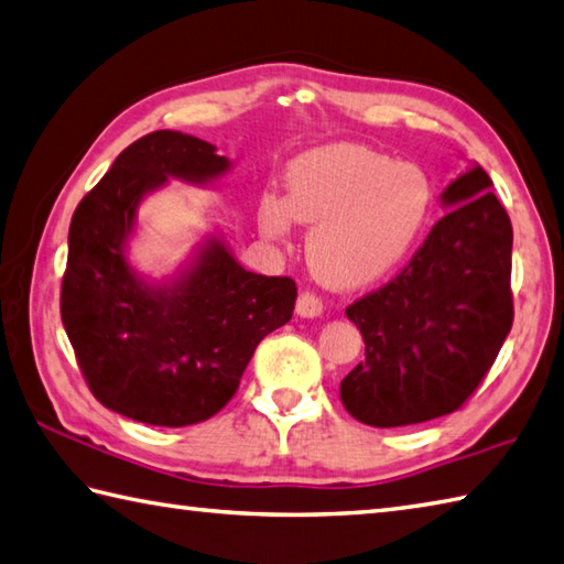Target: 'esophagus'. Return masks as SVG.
I'll use <instances>...</instances> for the list:
<instances>
[{"instance_id": "34e87169", "label": "esophagus", "mask_w": 564, "mask_h": 564, "mask_svg": "<svg viewBox=\"0 0 564 564\" xmlns=\"http://www.w3.org/2000/svg\"><path fill=\"white\" fill-rule=\"evenodd\" d=\"M322 312H324V302H322V296H318V294L306 290V292L296 296V314H300V316L314 318V316H322Z\"/></svg>"}]
</instances>
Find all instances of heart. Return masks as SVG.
I'll return each instance as SVG.
<instances>
[{"instance_id":"b5f03b06","label":"heart","mask_w":564,"mask_h":564,"mask_svg":"<svg viewBox=\"0 0 564 564\" xmlns=\"http://www.w3.org/2000/svg\"><path fill=\"white\" fill-rule=\"evenodd\" d=\"M430 210L432 186L422 169L366 147L336 144L296 159L286 172L284 204L262 200L260 228L284 238L292 218L310 223L306 258L316 278L358 290L408 258Z\"/></svg>"}]
</instances>
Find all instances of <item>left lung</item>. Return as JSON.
Returning <instances> with one entry per match:
<instances>
[{"label":"left lung","mask_w":564,"mask_h":564,"mask_svg":"<svg viewBox=\"0 0 564 564\" xmlns=\"http://www.w3.org/2000/svg\"><path fill=\"white\" fill-rule=\"evenodd\" d=\"M481 166L442 194L444 214L395 278L346 310L366 356L341 402L370 427H405L464 408L513 326V228Z\"/></svg>","instance_id":"left-lung-1"}]
</instances>
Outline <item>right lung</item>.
I'll return each mask as SVG.
<instances>
[{
  "mask_svg": "<svg viewBox=\"0 0 564 564\" xmlns=\"http://www.w3.org/2000/svg\"><path fill=\"white\" fill-rule=\"evenodd\" d=\"M226 169L214 144L156 130L127 147L73 214L61 318L95 400L130 420L188 427L214 417L258 344L292 318L294 280L242 270L220 240L174 286L147 284L124 258L147 191Z\"/></svg>",
  "mask_w": 564,
  "mask_h": 564,
  "instance_id": "obj_1",
  "label": "right lung"
}]
</instances>
